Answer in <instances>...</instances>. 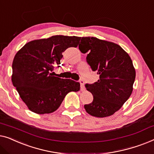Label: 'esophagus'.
<instances>
[{"instance_id": "obj_1", "label": "esophagus", "mask_w": 154, "mask_h": 154, "mask_svg": "<svg viewBox=\"0 0 154 154\" xmlns=\"http://www.w3.org/2000/svg\"><path fill=\"white\" fill-rule=\"evenodd\" d=\"M80 84H81V91L85 90V87H84V82L83 79L80 80Z\"/></svg>"}]
</instances>
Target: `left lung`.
<instances>
[{
  "mask_svg": "<svg viewBox=\"0 0 154 154\" xmlns=\"http://www.w3.org/2000/svg\"><path fill=\"white\" fill-rule=\"evenodd\" d=\"M79 49L88 54L86 62L92 71L100 75L98 82L86 84L91 93L92 103L84 105L87 113L96 117H106L118 111L133 91L135 70L129 55L115 43L94 37L82 38Z\"/></svg>",
  "mask_w": 154,
  "mask_h": 154,
  "instance_id": "left-lung-1",
  "label": "left lung"
}]
</instances>
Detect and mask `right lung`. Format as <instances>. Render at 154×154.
I'll list each match as a JSON object with an SVG mask.
<instances>
[{
    "label": "right lung",
    "mask_w": 154,
    "mask_h": 154,
    "mask_svg": "<svg viewBox=\"0 0 154 154\" xmlns=\"http://www.w3.org/2000/svg\"><path fill=\"white\" fill-rule=\"evenodd\" d=\"M80 39L55 35L33 40L16 54L12 82L31 111L40 114L54 112L69 92L79 90V82L52 74L55 67H60L62 53L69 47H77Z\"/></svg>",
    "instance_id": "add662e5"
}]
</instances>
